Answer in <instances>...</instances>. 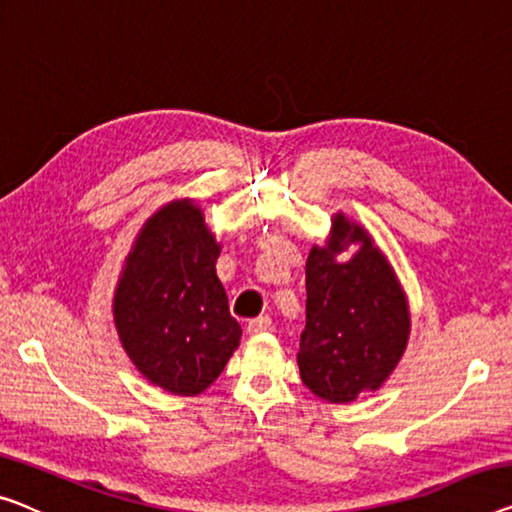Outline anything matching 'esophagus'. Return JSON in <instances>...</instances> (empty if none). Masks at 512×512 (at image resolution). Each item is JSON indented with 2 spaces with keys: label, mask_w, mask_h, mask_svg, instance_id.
Listing matches in <instances>:
<instances>
[{
  "label": "esophagus",
  "mask_w": 512,
  "mask_h": 512,
  "mask_svg": "<svg viewBox=\"0 0 512 512\" xmlns=\"http://www.w3.org/2000/svg\"><path fill=\"white\" fill-rule=\"evenodd\" d=\"M269 329H271V319L266 315L255 317V319H250V322H248V333L250 335H259V333H264Z\"/></svg>",
  "instance_id": "34e87169"
}]
</instances>
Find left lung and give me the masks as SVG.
I'll use <instances>...</instances> for the list:
<instances>
[{
	"mask_svg": "<svg viewBox=\"0 0 512 512\" xmlns=\"http://www.w3.org/2000/svg\"><path fill=\"white\" fill-rule=\"evenodd\" d=\"M349 245L357 253L340 263ZM305 329L296 354L303 384L333 404L377 391L407 349L411 317L404 289L372 236L335 213L324 246L305 262Z\"/></svg>",
	"mask_w": 512,
	"mask_h": 512,
	"instance_id": "left-lung-1",
	"label": "left lung"
}]
</instances>
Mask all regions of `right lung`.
<instances>
[{"label": "right lung", "instance_id": "right-lung-1", "mask_svg": "<svg viewBox=\"0 0 512 512\" xmlns=\"http://www.w3.org/2000/svg\"><path fill=\"white\" fill-rule=\"evenodd\" d=\"M218 255L202 209L174 200L142 225L114 289L121 347L144 379L172 395L207 391L239 347Z\"/></svg>", "mask_w": 512, "mask_h": 512}]
</instances>
